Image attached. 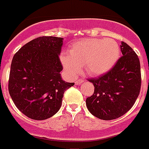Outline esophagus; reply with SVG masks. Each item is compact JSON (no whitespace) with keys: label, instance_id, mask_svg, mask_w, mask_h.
I'll list each match as a JSON object with an SVG mask.
<instances>
[{"label":"esophagus","instance_id":"obj_1","mask_svg":"<svg viewBox=\"0 0 149 149\" xmlns=\"http://www.w3.org/2000/svg\"><path fill=\"white\" fill-rule=\"evenodd\" d=\"M83 83H84V80H83V79H77V80H76V82H75V84H76V85H80V84H83Z\"/></svg>","mask_w":149,"mask_h":149}]
</instances>
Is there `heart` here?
<instances>
[{
  "label": "heart",
  "mask_w": 149,
  "mask_h": 149,
  "mask_svg": "<svg viewBox=\"0 0 149 149\" xmlns=\"http://www.w3.org/2000/svg\"><path fill=\"white\" fill-rule=\"evenodd\" d=\"M120 57V47L112 38H90L75 43L70 55H63L61 62L70 77L80 73L84 66L86 74L97 77L108 72Z\"/></svg>",
  "instance_id": "heart-1"
}]
</instances>
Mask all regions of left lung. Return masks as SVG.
Listing matches in <instances>:
<instances>
[{
  "instance_id": "1",
  "label": "left lung",
  "mask_w": 149,
  "mask_h": 149,
  "mask_svg": "<svg viewBox=\"0 0 149 149\" xmlns=\"http://www.w3.org/2000/svg\"><path fill=\"white\" fill-rule=\"evenodd\" d=\"M123 56L111 70L98 78H92L94 93L86 98L89 111L101 120L120 118L132 108L141 90L140 61L127 43L121 42Z\"/></svg>"
}]
</instances>
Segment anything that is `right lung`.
Instances as JSON below:
<instances>
[{"label": "right lung", "instance_id": "right-lung-1", "mask_svg": "<svg viewBox=\"0 0 149 149\" xmlns=\"http://www.w3.org/2000/svg\"><path fill=\"white\" fill-rule=\"evenodd\" d=\"M63 43V38L38 37L13 57L8 91L15 106L31 119L45 120L56 114L65 91L74 85L61 77Z\"/></svg>", "mask_w": 149, "mask_h": 149}]
</instances>
